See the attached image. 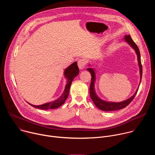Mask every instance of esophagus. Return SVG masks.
I'll list each match as a JSON object with an SVG mask.
<instances>
[{"mask_svg": "<svg viewBox=\"0 0 155 155\" xmlns=\"http://www.w3.org/2000/svg\"><path fill=\"white\" fill-rule=\"evenodd\" d=\"M78 68L80 69H84V68L85 67V65H86V62L84 59H80L79 60H78Z\"/></svg>", "mask_w": 155, "mask_h": 155, "instance_id": "esophagus-1", "label": "esophagus"}]
</instances>
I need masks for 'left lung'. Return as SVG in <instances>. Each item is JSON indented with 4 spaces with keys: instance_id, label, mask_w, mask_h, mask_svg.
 I'll use <instances>...</instances> for the list:
<instances>
[{
    "instance_id": "obj_1",
    "label": "left lung",
    "mask_w": 155,
    "mask_h": 155,
    "mask_svg": "<svg viewBox=\"0 0 155 155\" xmlns=\"http://www.w3.org/2000/svg\"><path fill=\"white\" fill-rule=\"evenodd\" d=\"M124 40L129 44L130 47L133 48L137 56V60H138V64L140 68V81L142 79V66L141 64V60H140V51L137 46L135 42L132 40L130 36L129 35H124ZM87 70L89 71L91 75V83L90 84V96L93 101L94 104L95 105L99 108L101 110H103V111H114V110H120L122 108H124L126 107L127 105L130 104V102L133 100L137 93V91L139 90V88H137L136 93L134 94L131 96L130 98L128 99H126L123 102H107L105 101L104 100H102L100 99L96 94L94 90V82L96 80V74L95 71L93 68H87ZM140 85V84H139Z\"/></svg>"
}]
</instances>
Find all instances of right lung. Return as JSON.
<instances>
[{
	"label": "right lung",
	"instance_id": "obj_1",
	"mask_svg": "<svg viewBox=\"0 0 155 155\" xmlns=\"http://www.w3.org/2000/svg\"><path fill=\"white\" fill-rule=\"evenodd\" d=\"M78 74H79V69L77 65V62H74L70 66H69V67L64 71V76L66 78L68 79V81L65 86L64 91L63 92L62 94L60 97H59L58 99L54 101L48 102L42 105H34L31 104L30 103H28V104L35 108H37L42 110L54 109V108H58L59 107L62 105L65 102V100L67 99L69 96L71 83L73 80L74 79V78L77 75H78Z\"/></svg>",
	"mask_w": 155,
	"mask_h": 155
}]
</instances>
